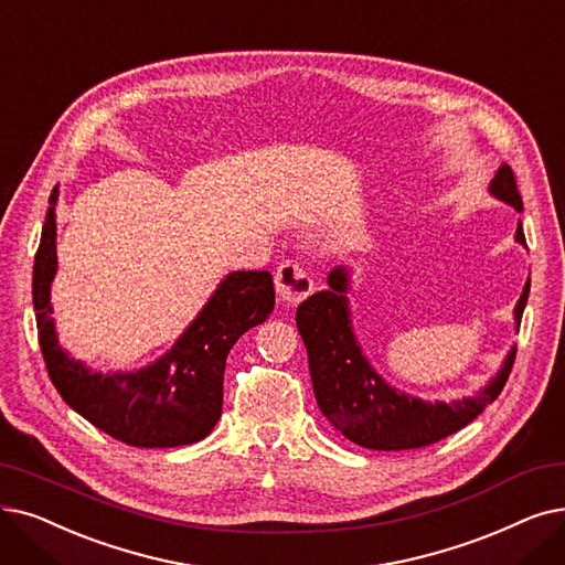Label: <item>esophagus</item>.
I'll return each instance as SVG.
<instances>
[{
	"instance_id": "obj_1",
	"label": "esophagus",
	"mask_w": 565,
	"mask_h": 565,
	"mask_svg": "<svg viewBox=\"0 0 565 565\" xmlns=\"http://www.w3.org/2000/svg\"><path fill=\"white\" fill-rule=\"evenodd\" d=\"M275 286L284 305H298L313 290V279L300 263L286 260L275 275Z\"/></svg>"
}]
</instances>
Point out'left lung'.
I'll use <instances>...</instances> for the list:
<instances>
[{
  "instance_id": "1",
  "label": "left lung",
  "mask_w": 565,
  "mask_h": 565,
  "mask_svg": "<svg viewBox=\"0 0 565 565\" xmlns=\"http://www.w3.org/2000/svg\"><path fill=\"white\" fill-rule=\"evenodd\" d=\"M499 201L522 212V195L508 163L499 168L489 184ZM514 239L526 244L522 224ZM328 290L313 292L296 313V323L302 334L309 358V374L318 408L326 418L353 444L370 450H411L425 448L446 438L476 420L492 404L510 376L514 353L510 349L499 374L489 381L476 397L457 402H423L404 395L387 385L362 355L353 334L349 311V269L334 267L328 277ZM531 281H526L522 298L514 307V323H522V313L529 300Z\"/></svg>"
}]
</instances>
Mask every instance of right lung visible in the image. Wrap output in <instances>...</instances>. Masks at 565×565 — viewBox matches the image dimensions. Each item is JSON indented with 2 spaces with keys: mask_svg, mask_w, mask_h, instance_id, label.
Returning a JSON list of instances; mask_svg holds the SVG:
<instances>
[{
  "mask_svg": "<svg viewBox=\"0 0 565 565\" xmlns=\"http://www.w3.org/2000/svg\"><path fill=\"white\" fill-rule=\"evenodd\" d=\"M57 186L51 193L32 298L47 376L62 399L85 420L134 448H175L205 438L222 418L224 370L233 343L275 309L273 275L231 273L195 321L161 360L138 372L99 374L68 358L57 343L51 284L57 273Z\"/></svg>",
  "mask_w": 565,
  "mask_h": 565,
  "instance_id": "1",
  "label": "right lung"
}]
</instances>
